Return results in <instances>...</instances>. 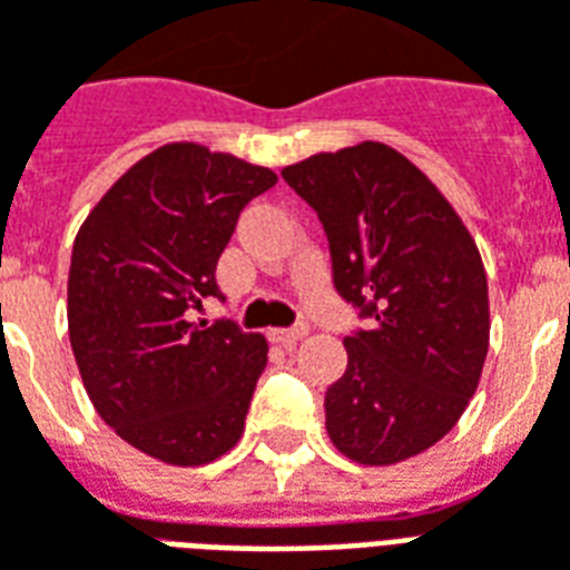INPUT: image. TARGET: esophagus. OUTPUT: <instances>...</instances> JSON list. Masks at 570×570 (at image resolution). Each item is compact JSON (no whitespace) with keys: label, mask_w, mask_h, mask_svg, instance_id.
Returning a JSON list of instances; mask_svg holds the SVG:
<instances>
[{"label":"esophagus","mask_w":570,"mask_h":570,"mask_svg":"<svg viewBox=\"0 0 570 570\" xmlns=\"http://www.w3.org/2000/svg\"><path fill=\"white\" fill-rule=\"evenodd\" d=\"M308 335V326H293V330H272V342L277 345H296Z\"/></svg>","instance_id":"1"}]
</instances>
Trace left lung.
Here are the masks:
<instances>
[{
	"mask_svg": "<svg viewBox=\"0 0 570 570\" xmlns=\"http://www.w3.org/2000/svg\"><path fill=\"white\" fill-rule=\"evenodd\" d=\"M281 174L321 216L335 289L372 317L345 338L326 433L357 464L415 458L464 415L489 354L476 240L428 174L384 142L321 151Z\"/></svg>",
	"mask_w": 570,
	"mask_h": 570,
	"instance_id": "obj_1",
	"label": "left lung"
}]
</instances>
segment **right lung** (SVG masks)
Returning <instances> with one entry per match:
<instances>
[{
	"instance_id": "1",
	"label": "right lung",
	"mask_w": 570,
	"mask_h": 570,
	"mask_svg": "<svg viewBox=\"0 0 570 570\" xmlns=\"http://www.w3.org/2000/svg\"><path fill=\"white\" fill-rule=\"evenodd\" d=\"M274 183L228 151L167 142L118 176L76 235L67 321L81 384L121 440L164 464H210L244 433L268 342L191 311L219 296L237 216Z\"/></svg>"
}]
</instances>
